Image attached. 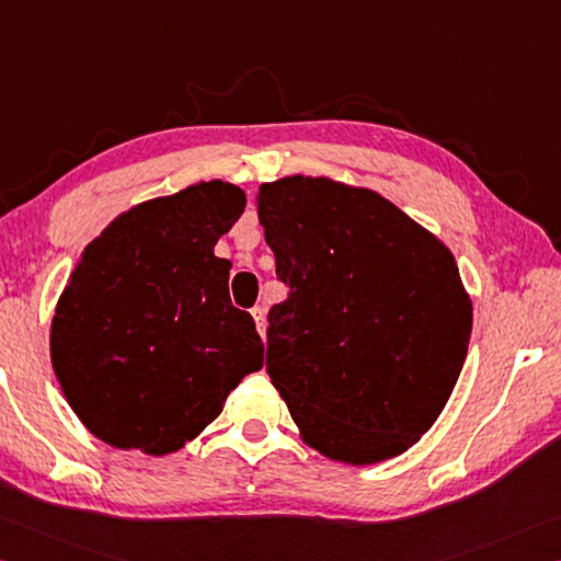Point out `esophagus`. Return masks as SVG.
Here are the masks:
<instances>
[{
  "label": "esophagus",
  "mask_w": 561,
  "mask_h": 561,
  "mask_svg": "<svg viewBox=\"0 0 561 561\" xmlns=\"http://www.w3.org/2000/svg\"><path fill=\"white\" fill-rule=\"evenodd\" d=\"M251 316L255 320V328H259V332H261V337H265V308L263 306H255L251 310Z\"/></svg>",
  "instance_id": "esophagus-1"
}]
</instances>
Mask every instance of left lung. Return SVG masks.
<instances>
[{
    "mask_svg": "<svg viewBox=\"0 0 561 561\" xmlns=\"http://www.w3.org/2000/svg\"><path fill=\"white\" fill-rule=\"evenodd\" d=\"M255 202L290 288L268 312L265 369L302 440L352 466L404 454L468 355L454 253L381 194L328 176L265 182Z\"/></svg>",
    "mask_w": 561,
    "mask_h": 561,
    "instance_id": "8db88e82",
    "label": "left lung"
}]
</instances>
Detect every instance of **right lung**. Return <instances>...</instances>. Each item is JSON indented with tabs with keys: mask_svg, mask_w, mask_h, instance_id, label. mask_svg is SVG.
<instances>
[{
	"mask_svg": "<svg viewBox=\"0 0 561 561\" xmlns=\"http://www.w3.org/2000/svg\"><path fill=\"white\" fill-rule=\"evenodd\" d=\"M245 194L211 180L127 209L85 245L58 298L51 365L73 414L107 446L180 450L263 367L214 245Z\"/></svg>",
	"mask_w": 561,
	"mask_h": 561,
	"instance_id": "right-lung-1",
	"label": "right lung"
}]
</instances>
